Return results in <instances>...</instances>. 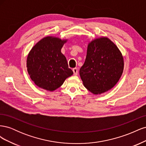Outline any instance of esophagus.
Here are the masks:
<instances>
[{
	"instance_id": "34e87169",
	"label": "esophagus",
	"mask_w": 146,
	"mask_h": 146,
	"mask_svg": "<svg viewBox=\"0 0 146 146\" xmlns=\"http://www.w3.org/2000/svg\"><path fill=\"white\" fill-rule=\"evenodd\" d=\"M72 71L74 72V75H75V76H77V75L78 74V69H77V68H74L72 69Z\"/></svg>"
}]
</instances>
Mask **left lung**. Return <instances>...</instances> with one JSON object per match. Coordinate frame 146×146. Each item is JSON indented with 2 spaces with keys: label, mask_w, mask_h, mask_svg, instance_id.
<instances>
[{
  "label": "left lung",
  "mask_w": 146,
  "mask_h": 146,
  "mask_svg": "<svg viewBox=\"0 0 146 146\" xmlns=\"http://www.w3.org/2000/svg\"><path fill=\"white\" fill-rule=\"evenodd\" d=\"M123 57L117 46L105 36L89 42L85 61L80 69L83 85L95 95L115 86L123 70Z\"/></svg>",
  "instance_id": "1"
}]
</instances>
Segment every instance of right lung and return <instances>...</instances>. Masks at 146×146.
I'll return each instance as SVG.
<instances>
[{
    "label": "right lung",
    "instance_id": "1",
    "mask_svg": "<svg viewBox=\"0 0 146 146\" xmlns=\"http://www.w3.org/2000/svg\"><path fill=\"white\" fill-rule=\"evenodd\" d=\"M68 39L47 36L39 40L29 52L27 71L38 87L54 91L73 74L61 50Z\"/></svg>",
    "mask_w": 146,
    "mask_h": 146
}]
</instances>
